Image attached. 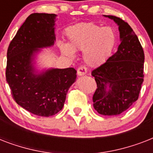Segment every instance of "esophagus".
<instances>
[{
	"instance_id": "esophagus-1",
	"label": "esophagus",
	"mask_w": 153,
	"mask_h": 153,
	"mask_svg": "<svg viewBox=\"0 0 153 153\" xmlns=\"http://www.w3.org/2000/svg\"><path fill=\"white\" fill-rule=\"evenodd\" d=\"M77 73H78V75H79V76H82V75H85L87 73V69H86V67L81 66L77 70Z\"/></svg>"
}]
</instances>
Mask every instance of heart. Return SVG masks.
Returning a JSON list of instances; mask_svg holds the SVG:
<instances>
[{"label": "heart", "instance_id": "1", "mask_svg": "<svg viewBox=\"0 0 153 153\" xmlns=\"http://www.w3.org/2000/svg\"><path fill=\"white\" fill-rule=\"evenodd\" d=\"M68 44H59L61 52L73 58L74 51H83V59L90 67L103 64L115 48L117 36L110 27L93 22L82 23L67 30Z\"/></svg>", "mask_w": 153, "mask_h": 153}]
</instances>
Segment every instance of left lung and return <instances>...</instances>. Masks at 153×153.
<instances>
[{
    "instance_id": "obj_1",
    "label": "left lung",
    "mask_w": 153,
    "mask_h": 153,
    "mask_svg": "<svg viewBox=\"0 0 153 153\" xmlns=\"http://www.w3.org/2000/svg\"><path fill=\"white\" fill-rule=\"evenodd\" d=\"M104 16L118 25L121 44L116 53L91 72L97 89L94 108L105 116L121 114L138 99L144 81L145 54L128 23L114 16Z\"/></svg>"
}]
</instances>
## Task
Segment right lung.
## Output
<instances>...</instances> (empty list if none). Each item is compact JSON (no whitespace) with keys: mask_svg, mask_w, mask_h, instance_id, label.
Instances as JSON below:
<instances>
[{"mask_svg":"<svg viewBox=\"0 0 153 153\" xmlns=\"http://www.w3.org/2000/svg\"><path fill=\"white\" fill-rule=\"evenodd\" d=\"M55 16L48 13L31 14L7 51L6 81L13 99L28 112L41 117L52 116L62 109L67 91L77 76L73 67L37 73L33 65L39 48L54 45Z\"/></svg>","mask_w":153,"mask_h":153,"instance_id":"add662e5","label":"right lung"}]
</instances>
